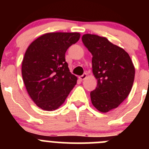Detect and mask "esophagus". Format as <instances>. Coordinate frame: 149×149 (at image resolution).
I'll return each mask as SVG.
<instances>
[{
  "label": "esophagus",
  "mask_w": 149,
  "mask_h": 149,
  "mask_svg": "<svg viewBox=\"0 0 149 149\" xmlns=\"http://www.w3.org/2000/svg\"><path fill=\"white\" fill-rule=\"evenodd\" d=\"M86 77H87V74H86V73H84L83 75H81V77H80V79H81V81H84V80H85Z\"/></svg>",
  "instance_id": "obj_1"
}]
</instances>
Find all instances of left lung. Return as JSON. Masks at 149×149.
<instances>
[{
	"label": "left lung",
	"mask_w": 149,
	"mask_h": 149,
	"mask_svg": "<svg viewBox=\"0 0 149 149\" xmlns=\"http://www.w3.org/2000/svg\"><path fill=\"white\" fill-rule=\"evenodd\" d=\"M82 41L93 54V73L98 80L97 87L90 93L91 101L98 111L107 113L128 96L135 68L128 54L106 37L87 33Z\"/></svg>",
	"instance_id": "left-lung-1"
}]
</instances>
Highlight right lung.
I'll use <instances>...</instances> for the list:
<instances>
[{"label":"right lung","mask_w":149,"mask_h":149,"mask_svg":"<svg viewBox=\"0 0 149 149\" xmlns=\"http://www.w3.org/2000/svg\"><path fill=\"white\" fill-rule=\"evenodd\" d=\"M80 36L79 33H47L28 46L22 61V77L27 93L39 108H59L77 84L65 54Z\"/></svg>","instance_id":"add662e5"}]
</instances>
